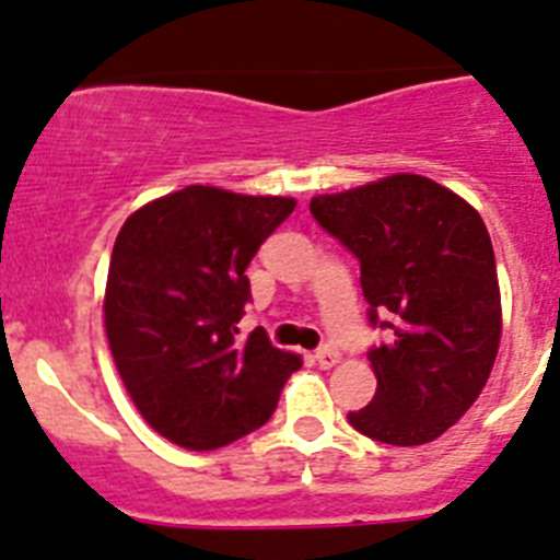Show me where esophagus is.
<instances>
[{"instance_id":"obj_1","label":"esophagus","mask_w":560,"mask_h":560,"mask_svg":"<svg viewBox=\"0 0 560 560\" xmlns=\"http://www.w3.org/2000/svg\"><path fill=\"white\" fill-rule=\"evenodd\" d=\"M338 361H340V354H338V349H332V347H320L318 352H315V363H318L320 369L335 366Z\"/></svg>"}]
</instances>
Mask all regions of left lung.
Masks as SVG:
<instances>
[{"mask_svg": "<svg viewBox=\"0 0 560 560\" xmlns=\"http://www.w3.org/2000/svg\"><path fill=\"white\" fill-rule=\"evenodd\" d=\"M361 261L377 392L349 425L386 445H422L459 420L493 369L502 338L495 256L482 217L434 179L395 174L310 202Z\"/></svg>", "mask_w": 560, "mask_h": 560, "instance_id": "obj_1", "label": "left lung"}]
</instances>
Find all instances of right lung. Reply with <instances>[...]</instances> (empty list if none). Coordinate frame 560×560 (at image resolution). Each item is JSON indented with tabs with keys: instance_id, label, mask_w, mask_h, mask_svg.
I'll use <instances>...</instances> for the list:
<instances>
[{
	"instance_id": "right-lung-1",
	"label": "right lung",
	"mask_w": 560,
	"mask_h": 560,
	"mask_svg": "<svg viewBox=\"0 0 560 560\" xmlns=\"http://www.w3.org/2000/svg\"><path fill=\"white\" fill-rule=\"evenodd\" d=\"M295 199L188 186L135 211L112 247L106 338L143 420L191 451H213L273 417L301 358L265 329L240 338L261 242Z\"/></svg>"
}]
</instances>
